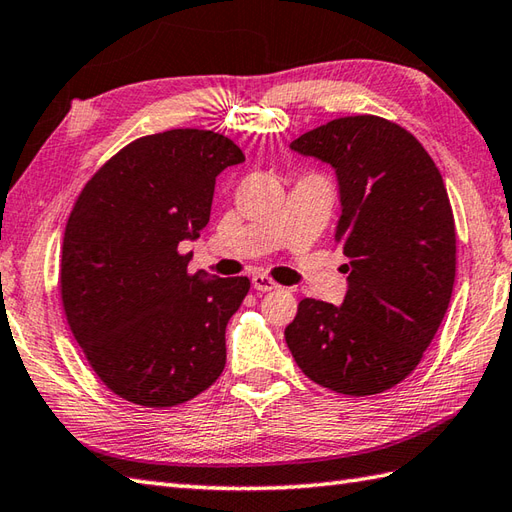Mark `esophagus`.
<instances>
[{
  "mask_svg": "<svg viewBox=\"0 0 512 512\" xmlns=\"http://www.w3.org/2000/svg\"><path fill=\"white\" fill-rule=\"evenodd\" d=\"M253 288L257 292H272V290H279V283L272 281L268 275H255L253 277Z\"/></svg>",
  "mask_w": 512,
  "mask_h": 512,
  "instance_id": "esophagus-1",
  "label": "esophagus"
}]
</instances>
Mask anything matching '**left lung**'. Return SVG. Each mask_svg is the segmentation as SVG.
Segmentation results:
<instances>
[{
    "instance_id": "8db88e82",
    "label": "left lung",
    "mask_w": 512,
    "mask_h": 512,
    "mask_svg": "<svg viewBox=\"0 0 512 512\" xmlns=\"http://www.w3.org/2000/svg\"><path fill=\"white\" fill-rule=\"evenodd\" d=\"M336 168L334 240L349 261L342 307L303 299L285 342L318 386L368 397L403 382L443 323L456 279V224L436 163L379 115L338 117L292 141Z\"/></svg>"
}]
</instances>
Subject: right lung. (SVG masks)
I'll return each mask as SVG.
<instances>
[{"label":"right lung","instance_id":"right-lung-1","mask_svg":"<svg viewBox=\"0 0 512 512\" xmlns=\"http://www.w3.org/2000/svg\"><path fill=\"white\" fill-rule=\"evenodd\" d=\"M242 161L213 130L139 137L69 213L58 272L67 325L102 384L135 406H181L224 371V331L251 281L189 272L178 244L207 227L216 176Z\"/></svg>","mask_w":512,"mask_h":512}]
</instances>
